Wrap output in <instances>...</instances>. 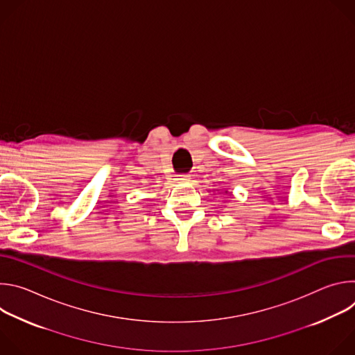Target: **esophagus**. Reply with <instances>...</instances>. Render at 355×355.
<instances>
[{
    "label": "esophagus",
    "mask_w": 355,
    "mask_h": 355,
    "mask_svg": "<svg viewBox=\"0 0 355 355\" xmlns=\"http://www.w3.org/2000/svg\"><path fill=\"white\" fill-rule=\"evenodd\" d=\"M180 181H184V182H187L188 180H189V175H180V178H178Z\"/></svg>",
    "instance_id": "esophagus-1"
}]
</instances>
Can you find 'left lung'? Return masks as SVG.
I'll list each match as a JSON object with an SVG mask.
<instances>
[{"label": "left lung", "mask_w": 355, "mask_h": 355, "mask_svg": "<svg viewBox=\"0 0 355 355\" xmlns=\"http://www.w3.org/2000/svg\"><path fill=\"white\" fill-rule=\"evenodd\" d=\"M226 193H227V191H226Z\"/></svg>", "instance_id": "left-lung-1"}]
</instances>
